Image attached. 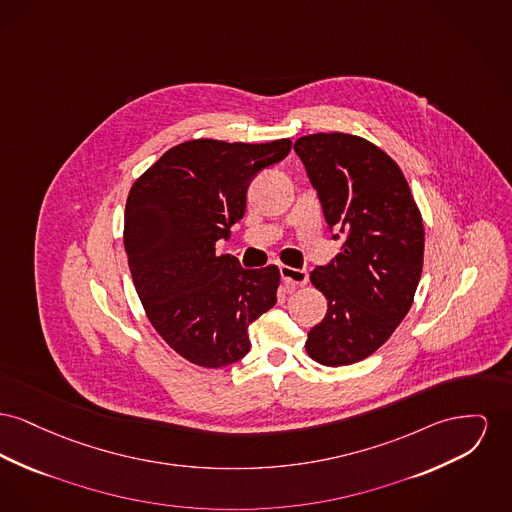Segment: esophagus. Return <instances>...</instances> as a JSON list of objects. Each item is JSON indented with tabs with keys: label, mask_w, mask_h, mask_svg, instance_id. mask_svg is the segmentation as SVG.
Listing matches in <instances>:
<instances>
[{
	"label": "esophagus",
	"mask_w": 512,
	"mask_h": 512,
	"mask_svg": "<svg viewBox=\"0 0 512 512\" xmlns=\"http://www.w3.org/2000/svg\"><path fill=\"white\" fill-rule=\"evenodd\" d=\"M280 274H282L284 282H286L290 288L305 286V284H307V278H309L307 271H303V269H294V267H280Z\"/></svg>",
	"instance_id": "obj_1"
}]
</instances>
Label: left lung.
Returning <instances> with one entry per match:
<instances>
[{
	"instance_id": "8db88e82",
	"label": "left lung",
	"mask_w": 512,
	"mask_h": 512,
	"mask_svg": "<svg viewBox=\"0 0 512 512\" xmlns=\"http://www.w3.org/2000/svg\"><path fill=\"white\" fill-rule=\"evenodd\" d=\"M294 151L329 228L346 234L331 265L309 276L327 315L305 350L321 365H350L383 346L412 307L423 267L421 212L398 164L363 137L305 135Z\"/></svg>"
}]
</instances>
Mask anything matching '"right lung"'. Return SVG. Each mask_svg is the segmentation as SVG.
<instances>
[{
    "instance_id": "right-lung-1",
    "label": "right lung",
    "mask_w": 512,
    "mask_h": 512,
    "mask_svg": "<svg viewBox=\"0 0 512 512\" xmlns=\"http://www.w3.org/2000/svg\"><path fill=\"white\" fill-rule=\"evenodd\" d=\"M290 149V139H191L131 185L123 222L129 271L154 331L183 360L209 369L241 360L249 325L276 303V265L241 269L214 245L243 218L251 180Z\"/></svg>"
}]
</instances>
